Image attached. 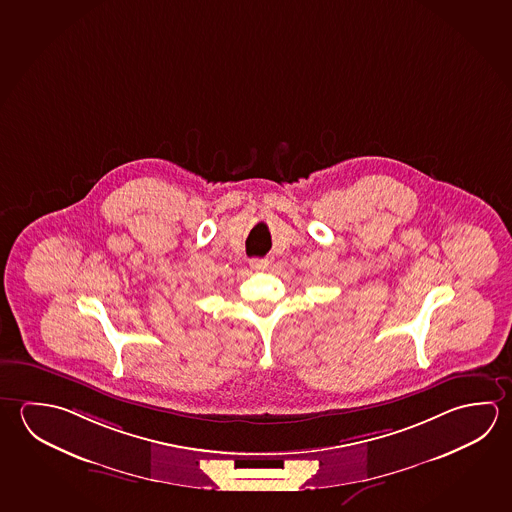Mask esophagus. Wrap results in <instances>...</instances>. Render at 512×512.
I'll return each mask as SVG.
<instances>
[{
  "mask_svg": "<svg viewBox=\"0 0 512 512\" xmlns=\"http://www.w3.org/2000/svg\"><path fill=\"white\" fill-rule=\"evenodd\" d=\"M250 264H252L253 269H257V271H264V269H268L269 260L268 259H252V260H250Z\"/></svg>",
  "mask_w": 512,
  "mask_h": 512,
  "instance_id": "34e87169",
  "label": "esophagus"
}]
</instances>
